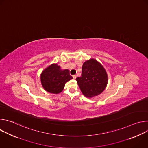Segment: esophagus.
I'll use <instances>...</instances> for the list:
<instances>
[{"instance_id": "obj_1", "label": "esophagus", "mask_w": 148, "mask_h": 148, "mask_svg": "<svg viewBox=\"0 0 148 148\" xmlns=\"http://www.w3.org/2000/svg\"><path fill=\"white\" fill-rule=\"evenodd\" d=\"M73 78L75 79L77 78V75H73Z\"/></svg>"}]
</instances>
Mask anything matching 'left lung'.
<instances>
[{
    "instance_id": "left-lung-1",
    "label": "left lung",
    "mask_w": 148,
    "mask_h": 148,
    "mask_svg": "<svg viewBox=\"0 0 148 148\" xmlns=\"http://www.w3.org/2000/svg\"><path fill=\"white\" fill-rule=\"evenodd\" d=\"M76 80L83 95L92 98L104 91L108 83V75L101 64L91 58L84 62L81 76Z\"/></svg>"
}]
</instances>
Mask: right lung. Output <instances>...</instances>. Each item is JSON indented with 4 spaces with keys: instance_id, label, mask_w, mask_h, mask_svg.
<instances>
[{
    "instance_id": "right-lung-1",
    "label": "right lung",
    "mask_w": 148,
    "mask_h": 148,
    "mask_svg": "<svg viewBox=\"0 0 148 148\" xmlns=\"http://www.w3.org/2000/svg\"><path fill=\"white\" fill-rule=\"evenodd\" d=\"M72 79L69 70H61L57 64H51L40 75L41 83L44 89L54 94L60 93L64 89L65 84Z\"/></svg>"
}]
</instances>
